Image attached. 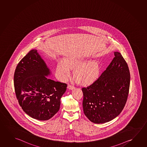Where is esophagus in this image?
Here are the masks:
<instances>
[{
    "label": "esophagus",
    "mask_w": 147,
    "mask_h": 147,
    "mask_svg": "<svg viewBox=\"0 0 147 147\" xmlns=\"http://www.w3.org/2000/svg\"><path fill=\"white\" fill-rule=\"evenodd\" d=\"M68 89H69V90H73V88H75L74 86H72V85H71V84H68Z\"/></svg>",
    "instance_id": "esophagus-1"
}]
</instances>
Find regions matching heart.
Returning <instances> with one entry per match:
<instances>
[{"label": "heart", "instance_id": "heart-1", "mask_svg": "<svg viewBox=\"0 0 147 147\" xmlns=\"http://www.w3.org/2000/svg\"><path fill=\"white\" fill-rule=\"evenodd\" d=\"M86 59L78 57H71L66 59L65 61H61L57 67V72L59 78L62 80L69 76L71 68L75 69V77L82 84H89L94 82L98 77L100 73V66L96 61L84 62Z\"/></svg>", "mask_w": 147, "mask_h": 147}]
</instances>
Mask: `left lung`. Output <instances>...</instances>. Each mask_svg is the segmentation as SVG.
<instances>
[{
	"mask_svg": "<svg viewBox=\"0 0 147 147\" xmlns=\"http://www.w3.org/2000/svg\"><path fill=\"white\" fill-rule=\"evenodd\" d=\"M114 53L115 57L98 79L82 88L84 113L95 124L109 122L119 115L128 96L129 68L120 52Z\"/></svg>",
	"mask_w": 147,
	"mask_h": 147,
	"instance_id": "left-lung-1",
	"label": "left lung"
}]
</instances>
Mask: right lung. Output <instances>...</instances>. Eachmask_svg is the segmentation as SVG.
Instances as JSON below:
<instances>
[{
  "instance_id": "obj_1",
  "label": "right lung",
  "mask_w": 147,
  "mask_h": 147,
  "mask_svg": "<svg viewBox=\"0 0 147 147\" xmlns=\"http://www.w3.org/2000/svg\"><path fill=\"white\" fill-rule=\"evenodd\" d=\"M51 74L36 49L30 50L19 63L14 73L16 97L23 111L30 117L46 121L60 108V99L67 84L47 78Z\"/></svg>"
}]
</instances>
